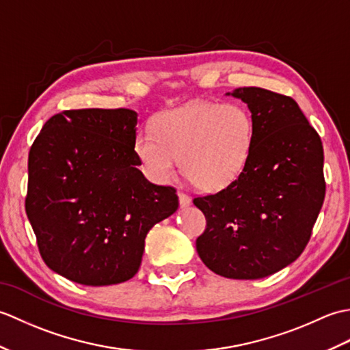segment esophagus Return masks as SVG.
Wrapping results in <instances>:
<instances>
[{
	"instance_id": "1",
	"label": "esophagus",
	"mask_w": 350,
	"mask_h": 350,
	"mask_svg": "<svg viewBox=\"0 0 350 350\" xmlns=\"http://www.w3.org/2000/svg\"><path fill=\"white\" fill-rule=\"evenodd\" d=\"M177 196H179V204L182 209H185V207H188L191 204V198L185 194V192H177Z\"/></svg>"
}]
</instances>
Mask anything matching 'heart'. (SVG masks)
<instances>
[{
    "mask_svg": "<svg viewBox=\"0 0 350 350\" xmlns=\"http://www.w3.org/2000/svg\"><path fill=\"white\" fill-rule=\"evenodd\" d=\"M254 146V123L239 103L198 100L165 111L153 133L139 131L137 158L153 182H168L177 161L187 179L203 191L227 188L242 174Z\"/></svg>",
    "mask_w": 350,
    "mask_h": 350,
    "instance_id": "b5f03b06",
    "label": "heart"
}]
</instances>
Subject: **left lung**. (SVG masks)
<instances>
[{"instance_id":"1","label":"left lung","mask_w":350,"mask_h":350,"mask_svg":"<svg viewBox=\"0 0 350 350\" xmlns=\"http://www.w3.org/2000/svg\"><path fill=\"white\" fill-rule=\"evenodd\" d=\"M248 105L254 146L242 174L213 196L197 197L207 226L197 252L215 273L257 280L301 256L325 200L321 137L292 98L236 88Z\"/></svg>"}]
</instances>
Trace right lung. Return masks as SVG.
I'll return each mask as SVG.
<instances>
[{"mask_svg":"<svg viewBox=\"0 0 350 350\" xmlns=\"http://www.w3.org/2000/svg\"><path fill=\"white\" fill-rule=\"evenodd\" d=\"M132 109H70L43 124L28 154L25 211L49 269L111 286L139 269L146 236L179 207L176 189L138 170Z\"/></svg>","mask_w":350,"mask_h":350,"instance_id":"obj_1","label":"right lung"}]
</instances>
